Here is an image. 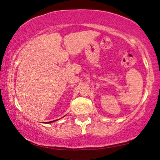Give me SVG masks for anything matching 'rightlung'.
<instances>
[{
    "mask_svg": "<svg viewBox=\"0 0 160 160\" xmlns=\"http://www.w3.org/2000/svg\"><path fill=\"white\" fill-rule=\"evenodd\" d=\"M54 121H55V120H53V121H50V122H48V123H51V122H54Z\"/></svg>",
    "mask_w": 160,
    "mask_h": 160,
    "instance_id": "right-lung-1",
    "label": "right lung"
}]
</instances>
